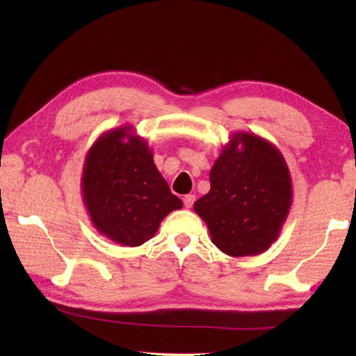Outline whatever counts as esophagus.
<instances>
[{
    "label": "esophagus",
    "mask_w": 356,
    "mask_h": 356,
    "mask_svg": "<svg viewBox=\"0 0 356 356\" xmlns=\"http://www.w3.org/2000/svg\"><path fill=\"white\" fill-rule=\"evenodd\" d=\"M194 202H195V195L194 194H186L185 197H184L185 208H191L194 205Z\"/></svg>",
    "instance_id": "1"
}]
</instances>
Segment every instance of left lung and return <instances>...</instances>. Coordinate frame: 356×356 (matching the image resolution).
Wrapping results in <instances>:
<instances>
[{"label": "left lung", "mask_w": 356, "mask_h": 356, "mask_svg": "<svg viewBox=\"0 0 356 356\" xmlns=\"http://www.w3.org/2000/svg\"><path fill=\"white\" fill-rule=\"evenodd\" d=\"M211 190L194 203L213 243L231 257L259 255L278 238L292 205V179L280 149L236 131L209 172Z\"/></svg>", "instance_id": "8db88e82"}]
</instances>
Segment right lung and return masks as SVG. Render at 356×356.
Returning <instances> with one entry per match:
<instances>
[{
	"label": "right lung",
	"instance_id": "obj_1",
	"mask_svg": "<svg viewBox=\"0 0 356 356\" xmlns=\"http://www.w3.org/2000/svg\"><path fill=\"white\" fill-rule=\"evenodd\" d=\"M81 190L96 231L124 246H140L182 200L156 168L153 151L131 125L102 133L88 149Z\"/></svg>",
	"mask_w": 356,
	"mask_h": 356
}]
</instances>
